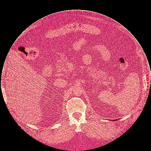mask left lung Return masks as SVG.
<instances>
[{
  "label": "left lung",
  "mask_w": 151,
  "mask_h": 151,
  "mask_svg": "<svg viewBox=\"0 0 151 151\" xmlns=\"http://www.w3.org/2000/svg\"><path fill=\"white\" fill-rule=\"evenodd\" d=\"M114 121H115V120H114Z\"/></svg>",
  "instance_id": "left-lung-1"
}]
</instances>
